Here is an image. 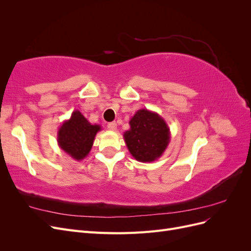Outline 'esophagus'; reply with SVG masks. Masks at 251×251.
I'll return each mask as SVG.
<instances>
[{"instance_id":"esophagus-1","label":"esophagus","mask_w":251,"mask_h":251,"mask_svg":"<svg viewBox=\"0 0 251 251\" xmlns=\"http://www.w3.org/2000/svg\"><path fill=\"white\" fill-rule=\"evenodd\" d=\"M108 128L111 131H115L117 128V124L116 123H109L108 124Z\"/></svg>"}]
</instances>
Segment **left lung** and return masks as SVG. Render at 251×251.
<instances>
[{
  "instance_id": "1",
  "label": "left lung",
  "mask_w": 251,
  "mask_h": 251,
  "mask_svg": "<svg viewBox=\"0 0 251 251\" xmlns=\"http://www.w3.org/2000/svg\"><path fill=\"white\" fill-rule=\"evenodd\" d=\"M130 130L124 138L131 155L140 162H153L160 158L171 140L168 124L158 113L138 110L130 120Z\"/></svg>"
}]
</instances>
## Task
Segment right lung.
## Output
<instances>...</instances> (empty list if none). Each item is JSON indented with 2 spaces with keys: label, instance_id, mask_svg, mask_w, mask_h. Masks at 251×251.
Here are the masks:
<instances>
[{
  "label": "right lung",
  "instance_id": "obj_1",
  "mask_svg": "<svg viewBox=\"0 0 251 251\" xmlns=\"http://www.w3.org/2000/svg\"><path fill=\"white\" fill-rule=\"evenodd\" d=\"M100 130V125L90 124L78 110H75L58 128V147L74 160L80 161L90 153L95 136Z\"/></svg>",
  "mask_w": 251,
  "mask_h": 251
}]
</instances>
